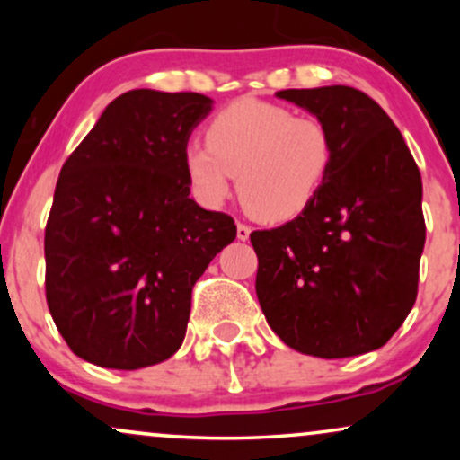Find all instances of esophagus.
Segmentation results:
<instances>
[{
  "instance_id": "obj_1",
  "label": "esophagus",
  "mask_w": 460,
  "mask_h": 460,
  "mask_svg": "<svg viewBox=\"0 0 460 460\" xmlns=\"http://www.w3.org/2000/svg\"><path fill=\"white\" fill-rule=\"evenodd\" d=\"M251 237V226L237 223V240H248Z\"/></svg>"
}]
</instances>
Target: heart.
<instances>
[{
  "label": "heart",
  "instance_id": "heart-1",
  "mask_svg": "<svg viewBox=\"0 0 460 460\" xmlns=\"http://www.w3.org/2000/svg\"><path fill=\"white\" fill-rule=\"evenodd\" d=\"M335 145L324 120L283 105L237 99L208 125V145L190 142L183 168L205 205H220L234 177L257 218L285 223L314 203L332 166Z\"/></svg>",
  "mask_w": 460,
  "mask_h": 460
}]
</instances>
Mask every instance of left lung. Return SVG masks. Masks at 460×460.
Wrapping results in <instances>:
<instances>
[{"instance_id": "left-lung-1", "label": "left lung", "mask_w": 460, "mask_h": 460, "mask_svg": "<svg viewBox=\"0 0 460 460\" xmlns=\"http://www.w3.org/2000/svg\"><path fill=\"white\" fill-rule=\"evenodd\" d=\"M277 97L324 120L335 155L303 214L251 234L261 311L303 355L372 352L417 298L426 242L420 168L394 120L357 88H289Z\"/></svg>"}]
</instances>
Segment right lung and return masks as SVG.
<instances>
[{"mask_svg": "<svg viewBox=\"0 0 460 460\" xmlns=\"http://www.w3.org/2000/svg\"><path fill=\"white\" fill-rule=\"evenodd\" d=\"M212 103L199 93L120 94L62 166L45 229V292L84 361L138 369L175 355L194 283L235 240L231 216L190 199L183 168Z\"/></svg>", "mask_w": 460, "mask_h": 460, "instance_id": "add662e5", "label": "right lung"}]
</instances>
